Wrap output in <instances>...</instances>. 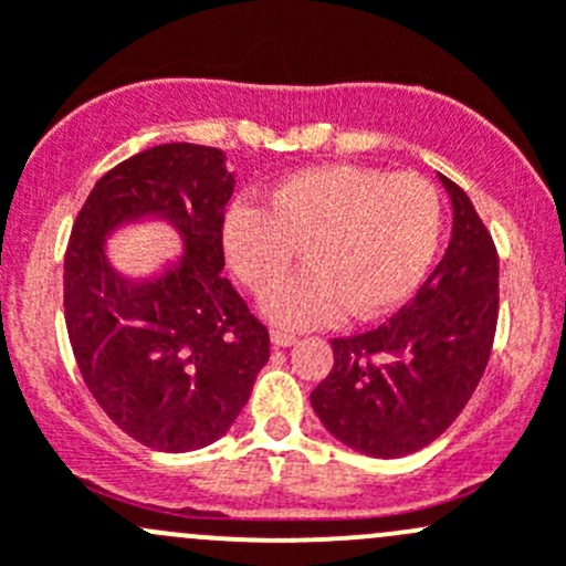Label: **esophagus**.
Segmentation results:
<instances>
[{"label":"esophagus","instance_id":"1","mask_svg":"<svg viewBox=\"0 0 566 566\" xmlns=\"http://www.w3.org/2000/svg\"><path fill=\"white\" fill-rule=\"evenodd\" d=\"M271 342L276 347H290V345H295V334H290V331H273Z\"/></svg>","mask_w":566,"mask_h":566}]
</instances>
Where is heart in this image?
I'll use <instances>...</instances> for the list:
<instances>
[{"label": "heart", "mask_w": 566, "mask_h": 566, "mask_svg": "<svg viewBox=\"0 0 566 566\" xmlns=\"http://www.w3.org/2000/svg\"><path fill=\"white\" fill-rule=\"evenodd\" d=\"M441 241V197L419 175L328 164L293 172L268 205L238 199L224 216V249L238 279L268 295L306 251L310 271L265 301L287 328L378 317L421 284Z\"/></svg>", "instance_id": "obj_1"}]
</instances>
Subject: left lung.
<instances>
[{
    "instance_id": "obj_1",
    "label": "left lung",
    "mask_w": 566,
    "mask_h": 566,
    "mask_svg": "<svg viewBox=\"0 0 566 566\" xmlns=\"http://www.w3.org/2000/svg\"><path fill=\"white\" fill-rule=\"evenodd\" d=\"M452 241L419 293L389 323L331 339L334 367L312 391L325 430L369 458H405L436 441L488 367L499 319V254L458 182Z\"/></svg>"
}]
</instances>
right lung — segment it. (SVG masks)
I'll list each match as a JSON object with an SVG mask.
<instances>
[{
	"label": "right lung",
	"instance_id": "right-lung-1",
	"mask_svg": "<svg viewBox=\"0 0 566 566\" xmlns=\"http://www.w3.org/2000/svg\"><path fill=\"white\" fill-rule=\"evenodd\" d=\"M235 188L219 147L172 142L130 156L95 182L65 251V323L95 402L134 441L193 452L219 441L265 367L268 328L224 271V208ZM158 218L184 241L161 277H119L105 238Z\"/></svg>",
	"mask_w": 566,
	"mask_h": 566
}]
</instances>
